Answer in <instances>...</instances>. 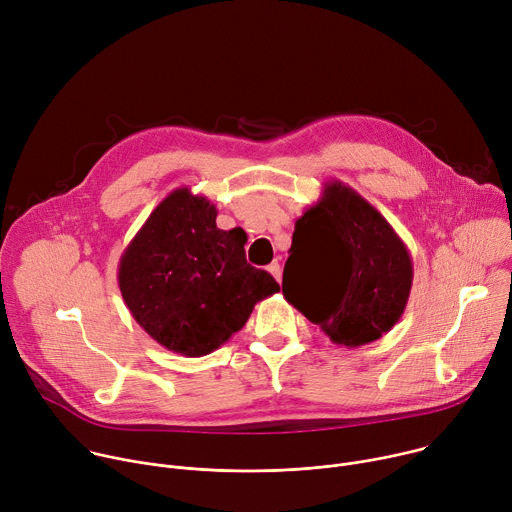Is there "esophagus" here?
Here are the masks:
<instances>
[{
	"instance_id": "34e87169",
	"label": "esophagus",
	"mask_w": 512,
	"mask_h": 512,
	"mask_svg": "<svg viewBox=\"0 0 512 512\" xmlns=\"http://www.w3.org/2000/svg\"><path fill=\"white\" fill-rule=\"evenodd\" d=\"M267 269H269V273H271L277 281H281V267H279V263H277V261H273Z\"/></svg>"
}]
</instances>
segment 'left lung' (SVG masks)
I'll return each instance as SVG.
<instances>
[{
  "label": "left lung",
  "mask_w": 512,
  "mask_h": 512,
  "mask_svg": "<svg viewBox=\"0 0 512 512\" xmlns=\"http://www.w3.org/2000/svg\"><path fill=\"white\" fill-rule=\"evenodd\" d=\"M411 283L409 249L387 218L344 182H326L296 221L283 298L334 344L356 348L399 322Z\"/></svg>",
  "instance_id": "8db88e82"
}]
</instances>
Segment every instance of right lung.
Wrapping results in <instances>:
<instances>
[{"mask_svg": "<svg viewBox=\"0 0 512 512\" xmlns=\"http://www.w3.org/2000/svg\"><path fill=\"white\" fill-rule=\"evenodd\" d=\"M216 206L172 190L125 247L117 281L133 320L164 348L204 356L239 332L279 283L245 259L247 235L216 227Z\"/></svg>", "mask_w": 512, "mask_h": 512, "instance_id": "add662e5", "label": "right lung"}]
</instances>
